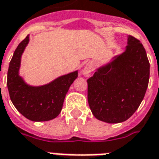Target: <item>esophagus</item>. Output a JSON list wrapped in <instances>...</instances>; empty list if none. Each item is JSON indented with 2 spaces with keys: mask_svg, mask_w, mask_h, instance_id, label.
I'll use <instances>...</instances> for the list:
<instances>
[{
  "mask_svg": "<svg viewBox=\"0 0 159 159\" xmlns=\"http://www.w3.org/2000/svg\"><path fill=\"white\" fill-rule=\"evenodd\" d=\"M93 71V63H88L85 67L82 70V73L85 77H90V75L92 74V72Z\"/></svg>",
  "mask_w": 159,
  "mask_h": 159,
  "instance_id": "esophagus-1",
  "label": "esophagus"
}]
</instances>
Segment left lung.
<instances>
[{
    "instance_id": "left-lung-1",
    "label": "left lung",
    "mask_w": 159,
    "mask_h": 159,
    "mask_svg": "<svg viewBox=\"0 0 159 159\" xmlns=\"http://www.w3.org/2000/svg\"><path fill=\"white\" fill-rule=\"evenodd\" d=\"M149 71L145 48L139 40L128 36L125 52L88 79V104L94 117L108 123L128 119L145 96Z\"/></svg>"
}]
</instances>
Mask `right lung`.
<instances>
[{
    "label": "right lung",
    "instance_id": "1",
    "mask_svg": "<svg viewBox=\"0 0 159 159\" xmlns=\"http://www.w3.org/2000/svg\"><path fill=\"white\" fill-rule=\"evenodd\" d=\"M29 42L27 36L18 45L10 61L7 88L12 103L20 113L34 122L49 121L59 115L70 86L77 71L64 75L41 87H31L19 76L20 57Z\"/></svg>",
    "mask_w": 159,
    "mask_h": 159
}]
</instances>
